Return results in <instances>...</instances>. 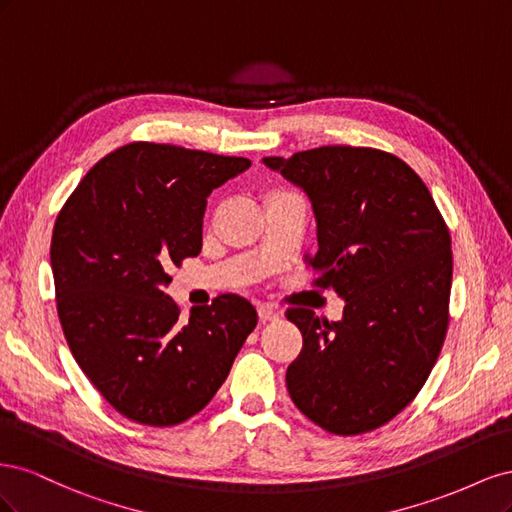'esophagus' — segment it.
Segmentation results:
<instances>
[{
  "label": "esophagus",
  "instance_id": "1",
  "mask_svg": "<svg viewBox=\"0 0 512 512\" xmlns=\"http://www.w3.org/2000/svg\"><path fill=\"white\" fill-rule=\"evenodd\" d=\"M258 318H260L262 322L277 320V318H280V309L269 305V303H262V305H258Z\"/></svg>",
  "mask_w": 512,
  "mask_h": 512
}]
</instances>
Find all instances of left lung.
<instances>
[{
  "mask_svg": "<svg viewBox=\"0 0 512 512\" xmlns=\"http://www.w3.org/2000/svg\"><path fill=\"white\" fill-rule=\"evenodd\" d=\"M262 162L309 196L318 250L307 265L316 286L346 301L339 322L305 307L286 312L303 333L288 393L337 436L374 431L410 404L438 361L451 235L423 179L393 153L329 145Z\"/></svg>",
  "mask_w": 512,
  "mask_h": 512,
  "instance_id": "obj_1",
  "label": "left lung"
}]
</instances>
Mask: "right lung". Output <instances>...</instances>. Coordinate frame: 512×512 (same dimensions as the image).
<instances>
[{
  "instance_id": "add662e5",
  "label": "right lung",
  "mask_w": 512,
  "mask_h": 512,
  "mask_svg": "<svg viewBox=\"0 0 512 512\" xmlns=\"http://www.w3.org/2000/svg\"><path fill=\"white\" fill-rule=\"evenodd\" d=\"M247 158L130 143L102 158L59 211L51 239L57 314L83 374L130 421L170 427L203 410L258 322L222 294L179 316L170 267L203 247L207 196Z\"/></svg>"
}]
</instances>
